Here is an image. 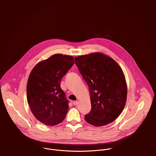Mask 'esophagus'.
<instances>
[{
	"mask_svg": "<svg viewBox=\"0 0 156 156\" xmlns=\"http://www.w3.org/2000/svg\"><path fill=\"white\" fill-rule=\"evenodd\" d=\"M80 104V102H79V101H74L73 102V104L75 105H78V104Z\"/></svg>",
	"mask_w": 156,
	"mask_h": 156,
	"instance_id": "34e87169",
	"label": "esophagus"
}]
</instances>
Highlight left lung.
I'll list each match as a JSON object with an SVG mask.
<instances>
[{"label":"left lung","mask_w":156,"mask_h":156,"mask_svg":"<svg viewBox=\"0 0 156 156\" xmlns=\"http://www.w3.org/2000/svg\"><path fill=\"white\" fill-rule=\"evenodd\" d=\"M75 64L86 82L91 110L85 120L95 126L112 123L121 114L127 98V85L119 65L101 52L79 55Z\"/></svg>","instance_id":"1"}]
</instances>
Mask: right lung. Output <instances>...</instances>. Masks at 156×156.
Listing matches in <instances>:
<instances>
[{
    "instance_id": "1",
    "label": "right lung",
    "mask_w": 156,
    "mask_h": 156,
    "mask_svg": "<svg viewBox=\"0 0 156 156\" xmlns=\"http://www.w3.org/2000/svg\"><path fill=\"white\" fill-rule=\"evenodd\" d=\"M75 64L72 55L54 54L37 63L27 82V101L40 122L54 126L61 123L69 110V100L60 88L63 76Z\"/></svg>"
}]
</instances>
